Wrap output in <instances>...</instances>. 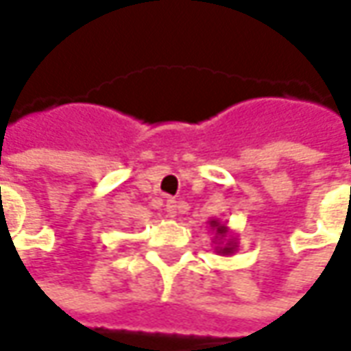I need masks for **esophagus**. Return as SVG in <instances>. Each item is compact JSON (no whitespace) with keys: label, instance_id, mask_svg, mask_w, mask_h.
<instances>
[{"label":"esophagus","instance_id":"obj_1","mask_svg":"<svg viewBox=\"0 0 351 351\" xmlns=\"http://www.w3.org/2000/svg\"><path fill=\"white\" fill-rule=\"evenodd\" d=\"M166 215H168L169 219H173L178 215V201L169 199L168 203H166Z\"/></svg>","mask_w":351,"mask_h":351}]
</instances>
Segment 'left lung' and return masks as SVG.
<instances>
[{"label": "left lung", "instance_id": "left-lung-1", "mask_svg": "<svg viewBox=\"0 0 351 351\" xmlns=\"http://www.w3.org/2000/svg\"><path fill=\"white\" fill-rule=\"evenodd\" d=\"M209 226L210 230L215 232V238H213L215 252L219 256H232L238 250V238L230 232V228L226 226V223H221V221L213 219V221H209Z\"/></svg>", "mask_w": 351, "mask_h": 351}]
</instances>
